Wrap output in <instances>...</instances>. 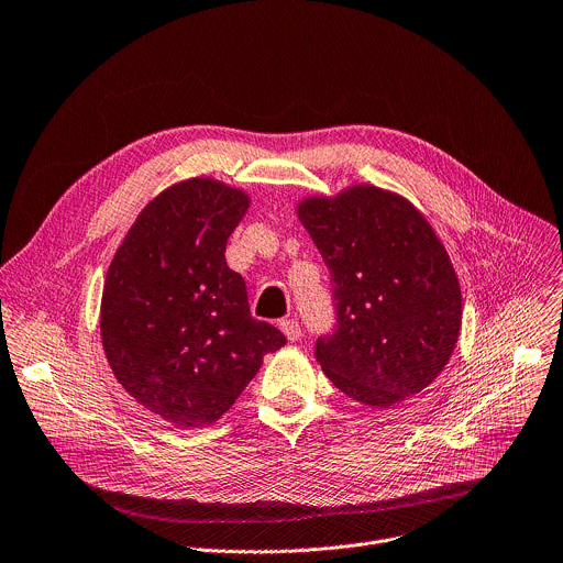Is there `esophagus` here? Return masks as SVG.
Wrapping results in <instances>:
<instances>
[{"label": "esophagus", "mask_w": 563, "mask_h": 563, "mask_svg": "<svg viewBox=\"0 0 563 563\" xmlns=\"http://www.w3.org/2000/svg\"><path fill=\"white\" fill-rule=\"evenodd\" d=\"M280 331L285 333V338L287 340H298L300 338V324H298V320L296 318H289V320H283L280 322Z\"/></svg>", "instance_id": "1"}]
</instances>
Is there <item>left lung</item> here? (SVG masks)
Segmentation results:
<instances>
[{
	"mask_svg": "<svg viewBox=\"0 0 563 563\" xmlns=\"http://www.w3.org/2000/svg\"><path fill=\"white\" fill-rule=\"evenodd\" d=\"M331 274L335 331L316 342L327 378L349 398L389 409L427 389L462 327L453 263L422 212L376 185L296 208Z\"/></svg>",
	"mask_w": 563,
	"mask_h": 563,
	"instance_id": "left-lung-1",
	"label": "left lung"
}]
</instances>
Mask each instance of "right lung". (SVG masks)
Wrapping results in <instances>:
<instances>
[{
	"mask_svg": "<svg viewBox=\"0 0 563 563\" xmlns=\"http://www.w3.org/2000/svg\"><path fill=\"white\" fill-rule=\"evenodd\" d=\"M250 195L210 176L154 197L119 245L101 296V342L119 385L178 429L214 424L285 335L250 313L225 245Z\"/></svg>",
	"mask_w": 563,
	"mask_h": 563,
	"instance_id": "1",
	"label": "right lung"
}]
</instances>
